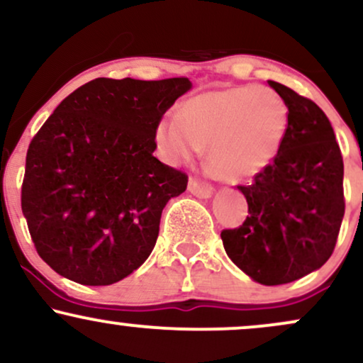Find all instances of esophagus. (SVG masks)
<instances>
[{
  "instance_id": "obj_1",
  "label": "esophagus",
  "mask_w": 363,
  "mask_h": 363,
  "mask_svg": "<svg viewBox=\"0 0 363 363\" xmlns=\"http://www.w3.org/2000/svg\"><path fill=\"white\" fill-rule=\"evenodd\" d=\"M187 189H189L191 194L198 196V198H210L213 194V187L206 182H201L199 179L191 177L189 179V184H187Z\"/></svg>"
}]
</instances>
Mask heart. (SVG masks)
I'll list each match as a JSON object with an SVG mask.
<instances>
[{
    "label": "heart",
    "mask_w": 363,
    "mask_h": 363,
    "mask_svg": "<svg viewBox=\"0 0 363 363\" xmlns=\"http://www.w3.org/2000/svg\"><path fill=\"white\" fill-rule=\"evenodd\" d=\"M289 126V106L277 90L245 85L186 101L177 116L157 124L155 141L170 164L189 160L208 145L215 172L239 182L264 172L277 160Z\"/></svg>",
    "instance_id": "1"
}]
</instances>
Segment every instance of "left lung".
<instances>
[{
	"instance_id": "obj_1",
	"label": "left lung",
	"mask_w": 363,
	"mask_h": 363,
	"mask_svg": "<svg viewBox=\"0 0 363 363\" xmlns=\"http://www.w3.org/2000/svg\"><path fill=\"white\" fill-rule=\"evenodd\" d=\"M290 111L277 160L251 184L237 186L249 215L222 230L225 252L262 285L306 277L331 257L345 215L343 157L320 107L278 82H268Z\"/></svg>"
}]
</instances>
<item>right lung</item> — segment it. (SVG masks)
<instances>
[{
    "instance_id": "obj_1",
    "label": "right lung",
    "mask_w": 363,
    "mask_h": 363,
    "mask_svg": "<svg viewBox=\"0 0 363 363\" xmlns=\"http://www.w3.org/2000/svg\"><path fill=\"white\" fill-rule=\"evenodd\" d=\"M189 78H95L62 101L32 138L22 211L35 251L61 277L112 285L138 269L164 206L187 174L162 164L155 128Z\"/></svg>"
}]
</instances>
